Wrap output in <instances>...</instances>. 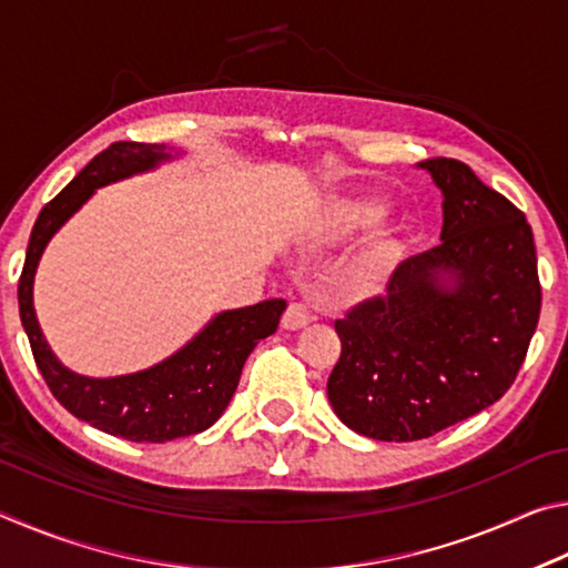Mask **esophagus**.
Returning a JSON list of instances; mask_svg holds the SVG:
<instances>
[{
  "instance_id": "1",
  "label": "esophagus",
  "mask_w": 568,
  "mask_h": 568,
  "mask_svg": "<svg viewBox=\"0 0 568 568\" xmlns=\"http://www.w3.org/2000/svg\"><path fill=\"white\" fill-rule=\"evenodd\" d=\"M311 321H313V315H311V311H307V305L297 303V301L287 305V311L283 313V328L285 331H297Z\"/></svg>"
}]
</instances>
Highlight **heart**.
<instances>
[{
	"label": "heart",
	"mask_w": 568,
	"mask_h": 568,
	"mask_svg": "<svg viewBox=\"0 0 568 568\" xmlns=\"http://www.w3.org/2000/svg\"><path fill=\"white\" fill-rule=\"evenodd\" d=\"M383 217V207L371 205V203H355L341 210L338 220H335V233L338 235H348L353 230L358 227H368L376 225L378 220Z\"/></svg>",
	"instance_id": "obj_1"
}]
</instances>
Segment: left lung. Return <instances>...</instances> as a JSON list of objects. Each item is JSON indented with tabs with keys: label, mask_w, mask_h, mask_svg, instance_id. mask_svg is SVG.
Returning <instances> with one entry per match:
<instances>
[{
	"label": "left lung",
	"mask_w": 568,
	"mask_h": 568,
	"mask_svg": "<svg viewBox=\"0 0 568 568\" xmlns=\"http://www.w3.org/2000/svg\"><path fill=\"white\" fill-rule=\"evenodd\" d=\"M444 192L440 245L396 267L386 293L335 321L328 400L376 440H420L511 388L541 313L531 225L466 162L423 160Z\"/></svg>",
	"instance_id": "8db88e82"
}]
</instances>
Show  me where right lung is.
Instances as JSON below:
<instances>
[{"label":"right lung","mask_w":568,"mask_h":568,"mask_svg":"<svg viewBox=\"0 0 568 568\" xmlns=\"http://www.w3.org/2000/svg\"><path fill=\"white\" fill-rule=\"evenodd\" d=\"M165 145L145 142H114L42 207L32 227L22 275H19V318L30 338L32 355L52 396L90 426L134 444H165V440L200 434L223 416L237 388L247 355L267 335H273L285 301H263L240 311L220 313L172 358L150 371L120 378H84L67 371L42 338L32 305L37 263L50 237L64 220L82 207L94 187L120 178L145 172L168 160Z\"/></svg>","instance_id":"1"}]
</instances>
